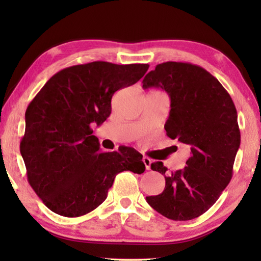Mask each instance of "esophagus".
I'll list each match as a JSON object with an SVG mask.
<instances>
[{"label":"esophagus","mask_w":261,"mask_h":261,"mask_svg":"<svg viewBox=\"0 0 261 261\" xmlns=\"http://www.w3.org/2000/svg\"><path fill=\"white\" fill-rule=\"evenodd\" d=\"M142 162H143V164H145V166H146V169H147V170H150L151 160L149 159L148 157H143V158H142Z\"/></svg>","instance_id":"1"}]
</instances>
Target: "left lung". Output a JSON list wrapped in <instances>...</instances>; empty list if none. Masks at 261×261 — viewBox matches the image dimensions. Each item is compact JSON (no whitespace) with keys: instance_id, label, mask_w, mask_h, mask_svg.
Returning a JSON list of instances; mask_svg holds the SVG:
<instances>
[{"instance_id":"obj_1","label":"left lung","mask_w":261,"mask_h":261,"mask_svg":"<svg viewBox=\"0 0 261 261\" xmlns=\"http://www.w3.org/2000/svg\"><path fill=\"white\" fill-rule=\"evenodd\" d=\"M143 90L159 87L170 97L165 130L191 147L185 168L167 174L162 162L151 169L165 176L162 194L147 196L150 206L174 221L195 219L218 201L233 174L240 147L238 114L230 94L207 70L190 63L156 66L142 81Z\"/></svg>"}]
</instances>
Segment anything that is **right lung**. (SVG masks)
I'll use <instances>...</instances> for the list:
<instances>
[{"label": "right lung", "mask_w": 261, "mask_h": 261, "mask_svg": "<svg viewBox=\"0 0 261 261\" xmlns=\"http://www.w3.org/2000/svg\"><path fill=\"white\" fill-rule=\"evenodd\" d=\"M148 64L93 62L55 74L30 102L20 142L30 186L46 206L66 218L101 205L115 176L142 174V154L131 147L101 151L93 123L111 114L113 94L142 79Z\"/></svg>", "instance_id": "1"}]
</instances>
